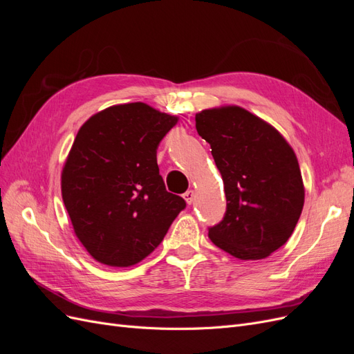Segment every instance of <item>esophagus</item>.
Returning a JSON list of instances; mask_svg holds the SVG:
<instances>
[{"instance_id": "34e87169", "label": "esophagus", "mask_w": 354, "mask_h": 354, "mask_svg": "<svg viewBox=\"0 0 354 354\" xmlns=\"http://www.w3.org/2000/svg\"><path fill=\"white\" fill-rule=\"evenodd\" d=\"M183 198H185L186 203H189V205H190V203L194 202V199H195V190H187L186 194L183 195Z\"/></svg>"}]
</instances>
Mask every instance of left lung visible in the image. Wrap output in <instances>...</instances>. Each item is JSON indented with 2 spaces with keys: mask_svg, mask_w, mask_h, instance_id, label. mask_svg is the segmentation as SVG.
<instances>
[{
  "mask_svg": "<svg viewBox=\"0 0 354 354\" xmlns=\"http://www.w3.org/2000/svg\"><path fill=\"white\" fill-rule=\"evenodd\" d=\"M195 120L227 199L223 221L208 236L239 260H263L289 239L303 211L304 183L294 149L273 125L236 104L203 109Z\"/></svg>",
  "mask_w": 354,
  "mask_h": 354,
  "instance_id": "left-lung-1",
  "label": "left lung"
}]
</instances>
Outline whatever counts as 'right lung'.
Listing matches in <instances>:
<instances>
[{"instance_id":"add662e5","label":"right lung","mask_w":354,"mask_h":354,"mask_svg":"<svg viewBox=\"0 0 354 354\" xmlns=\"http://www.w3.org/2000/svg\"><path fill=\"white\" fill-rule=\"evenodd\" d=\"M178 116L142 102L90 116L62 169V198L73 232L95 261L140 263L185 209L159 176L156 149Z\"/></svg>"}]
</instances>
